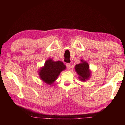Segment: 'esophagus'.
<instances>
[{"label": "esophagus", "mask_w": 125, "mask_h": 125, "mask_svg": "<svg viewBox=\"0 0 125 125\" xmlns=\"http://www.w3.org/2000/svg\"><path fill=\"white\" fill-rule=\"evenodd\" d=\"M66 67H67V68L68 69H69L71 68V64L70 63H66Z\"/></svg>", "instance_id": "1"}]
</instances>
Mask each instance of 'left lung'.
I'll return each instance as SVG.
<instances>
[{
	"label": "left lung",
	"instance_id": "8db88e82",
	"mask_svg": "<svg viewBox=\"0 0 125 125\" xmlns=\"http://www.w3.org/2000/svg\"><path fill=\"white\" fill-rule=\"evenodd\" d=\"M81 62L79 64L75 65V70L79 75V79L84 82L90 77L91 72L88 63L83 60H81Z\"/></svg>",
	"mask_w": 125,
	"mask_h": 125
}]
</instances>
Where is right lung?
Segmentation results:
<instances>
[{
  "label": "right lung",
  "instance_id": "obj_1",
  "mask_svg": "<svg viewBox=\"0 0 125 125\" xmlns=\"http://www.w3.org/2000/svg\"><path fill=\"white\" fill-rule=\"evenodd\" d=\"M66 68V66L61 61H53L48 59L45 63V65L39 71L41 79L46 84L51 85L57 79L61 72Z\"/></svg>",
  "mask_w": 125,
  "mask_h": 125
}]
</instances>
